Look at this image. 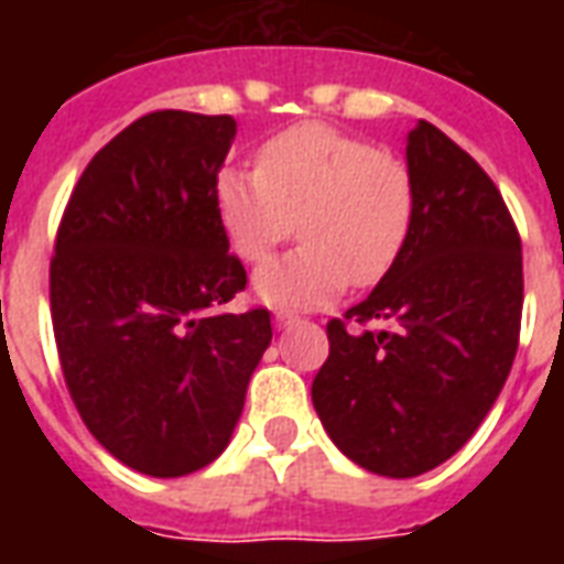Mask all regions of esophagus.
Here are the masks:
<instances>
[{"label": "esophagus", "instance_id": "1", "mask_svg": "<svg viewBox=\"0 0 564 564\" xmlns=\"http://www.w3.org/2000/svg\"><path fill=\"white\" fill-rule=\"evenodd\" d=\"M293 323H299V317L290 314V311H278V314H274V326H278V329H286V326H293Z\"/></svg>", "mask_w": 564, "mask_h": 564}]
</instances>
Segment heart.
Returning a JSON list of instances; mask_svg holds the SVG:
<instances>
[{"label": "heart", "mask_w": 564, "mask_h": 564, "mask_svg": "<svg viewBox=\"0 0 564 564\" xmlns=\"http://www.w3.org/2000/svg\"><path fill=\"white\" fill-rule=\"evenodd\" d=\"M217 210L235 253L257 265L290 235L305 245L253 274L271 307L329 302L347 281H380L414 220V181L395 153L329 123H299L259 148L257 172L223 169Z\"/></svg>", "instance_id": "heart-1"}]
</instances>
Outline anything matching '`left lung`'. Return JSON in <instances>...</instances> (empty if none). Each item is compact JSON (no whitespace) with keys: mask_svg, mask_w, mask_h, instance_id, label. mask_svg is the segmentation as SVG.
<instances>
[{"mask_svg":"<svg viewBox=\"0 0 564 564\" xmlns=\"http://www.w3.org/2000/svg\"><path fill=\"white\" fill-rule=\"evenodd\" d=\"M414 220L366 302L329 319L311 399L366 471L416 477L477 432L517 356L522 250L489 174L432 123L408 135ZM380 322V330H347Z\"/></svg>","mask_w":564,"mask_h":564,"instance_id":"1","label":"left lung"}]
</instances>
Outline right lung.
I'll list each match as a JSON object with an SVG mask.
<instances>
[{
    "instance_id": "obj_1",
    "label": "right lung",
    "mask_w": 564,
    "mask_h": 564,
    "mask_svg": "<svg viewBox=\"0 0 564 564\" xmlns=\"http://www.w3.org/2000/svg\"><path fill=\"white\" fill-rule=\"evenodd\" d=\"M232 141L229 115L139 117L84 169L56 232L51 317L72 402L150 477L220 456L271 344L265 307L220 311L247 283L217 210Z\"/></svg>"
}]
</instances>
